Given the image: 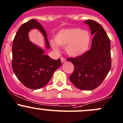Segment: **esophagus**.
<instances>
[{
    "instance_id": "obj_1",
    "label": "esophagus",
    "mask_w": 123,
    "mask_h": 123,
    "mask_svg": "<svg viewBox=\"0 0 123 123\" xmlns=\"http://www.w3.org/2000/svg\"><path fill=\"white\" fill-rule=\"evenodd\" d=\"M61 61L62 63H64V62H66V59H65L64 58H63V57L61 58Z\"/></svg>"
}]
</instances>
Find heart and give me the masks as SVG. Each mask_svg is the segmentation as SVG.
<instances>
[{
	"mask_svg": "<svg viewBox=\"0 0 123 123\" xmlns=\"http://www.w3.org/2000/svg\"><path fill=\"white\" fill-rule=\"evenodd\" d=\"M56 44L59 46H65L68 55L77 57L84 54L89 46L90 36L89 33L80 28H71L60 31L55 37ZM52 47L58 50V47L52 43Z\"/></svg>",
	"mask_w": 123,
	"mask_h": 123,
	"instance_id": "b5f03b06",
	"label": "heart"
}]
</instances>
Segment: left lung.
<instances>
[{"label":"left lung","mask_w":123,"mask_h":123,"mask_svg":"<svg viewBox=\"0 0 123 123\" xmlns=\"http://www.w3.org/2000/svg\"><path fill=\"white\" fill-rule=\"evenodd\" d=\"M94 35L91 48L82 55L68 58L74 65L70 80L77 88L92 90L105 79L111 68V42L105 31L98 23L92 20L84 21Z\"/></svg>","instance_id":"obj_1"}]
</instances>
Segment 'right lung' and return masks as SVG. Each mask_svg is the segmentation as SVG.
<instances>
[{
	"label": "right lung",
	"mask_w": 123,
	"mask_h": 123,
	"mask_svg": "<svg viewBox=\"0 0 123 123\" xmlns=\"http://www.w3.org/2000/svg\"><path fill=\"white\" fill-rule=\"evenodd\" d=\"M32 29H37L42 33L46 48H50L44 29L35 20H29L20 26L13 40L12 67L16 77L25 86L37 89L49 82L61 62L60 58L55 60L44 55L42 49L30 41L28 33Z\"/></svg>",
	"instance_id": "add662e5"
}]
</instances>
